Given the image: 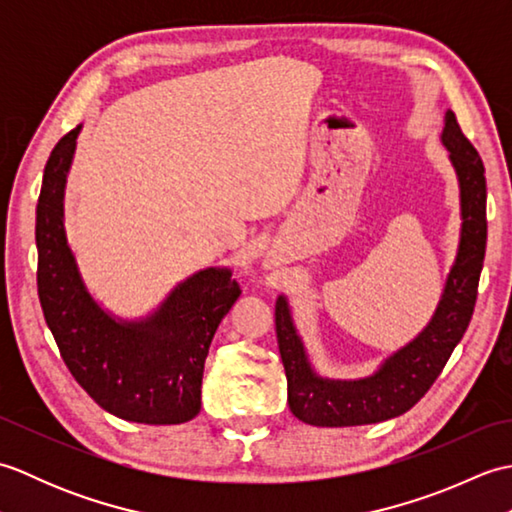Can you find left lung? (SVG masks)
Here are the masks:
<instances>
[{"label":"left lung","mask_w":512,"mask_h":512,"mask_svg":"<svg viewBox=\"0 0 512 512\" xmlns=\"http://www.w3.org/2000/svg\"><path fill=\"white\" fill-rule=\"evenodd\" d=\"M442 143L460 180L462 233L455 264L438 310L416 339L391 354L378 372L361 380H330L314 374L292 325L288 301L277 299L275 328L288 378V405L314 427H354L396 418L427 394L469 328L486 253V178L477 149L462 134L453 112L444 116Z\"/></svg>","instance_id":"1"}]
</instances>
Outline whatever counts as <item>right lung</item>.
<instances>
[{
    "label": "right lung",
    "mask_w": 512,
    "mask_h": 512,
    "mask_svg": "<svg viewBox=\"0 0 512 512\" xmlns=\"http://www.w3.org/2000/svg\"><path fill=\"white\" fill-rule=\"evenodd\" d=\"M79 132L81 125L54 145L43 169L35 224L43 317L63 363L96 405L132 422H187L200 413L213 334L242 290L228 268H206L147 319L110 317L85 288L65 239L63 191Z\"/></svg>",
    "instance_id": "1"
}]
</instances>
